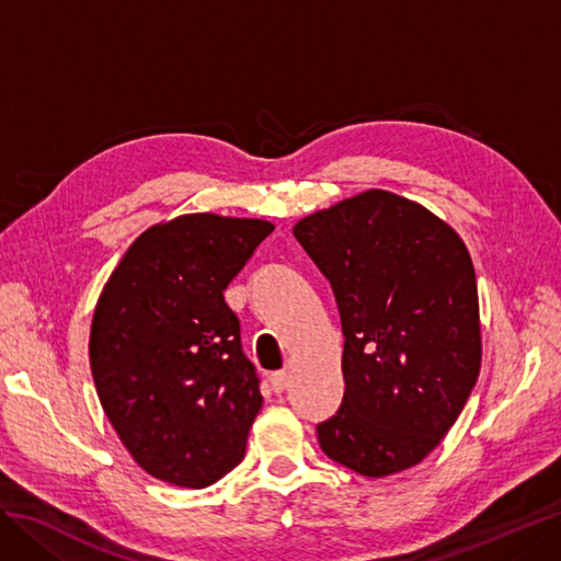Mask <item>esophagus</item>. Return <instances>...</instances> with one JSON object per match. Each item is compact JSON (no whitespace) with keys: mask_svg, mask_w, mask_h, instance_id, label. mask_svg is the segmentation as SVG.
Here are the masks:
<instances>
[{"mask_svg":"<svg viewBox=\"0 0 561 561\" xmlns=\"http://www.w3.org/2000/svg\"><path fill=\"white\" fill-rule=\"evenodd\" d=\"M287 386H290V375H287V371H276V375H271V388H274L276 393H283Z\"/></svg>","mask_w":561,"mask_h":561,"instance_id":"obj_1","label":"esophagus"}]
</instances>
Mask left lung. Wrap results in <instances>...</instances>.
<instances>
[{
	"mask_svg": "<svg viewBox=\"0 0 561 561\" xmlns=\"http://www.w3.org/2000/svg\"><path fill=\"white\" fill-rule=\"evenodd\" d=\"M332 285L344 400L320 449L365 478L421 463L468 402L482 363L474 268L458 233L419 203L369 190L295 225Z\"/></svg>",
	"mask_w": 561,
	"mask_h": 561,
	"instance_id": "obj_1",
	"label": "left lung"
}]
</instances>
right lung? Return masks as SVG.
Listing matches in <instances>:
<instances>
[{
	"label": "right lung",
	"mask_w": 561,
	"mask_h": 561,
	"mask_svg": "<svg viewBox=\"0 0 561 561\" xmlns=\"http://www.w3.org/2000/svg\"><path fill=\"white\" fill-rule=\"evenodd\" d=\"M271 231L264 219L182 215L140 233L103 287L95 390L157 480L203 489L243 461L262 393L222 293Z\"/></svg>",
	"instance_id": "add662e5"
}]
</instances>
